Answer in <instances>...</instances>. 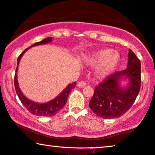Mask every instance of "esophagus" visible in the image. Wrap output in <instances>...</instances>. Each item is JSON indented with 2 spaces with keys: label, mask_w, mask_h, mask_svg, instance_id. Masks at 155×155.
I'll use <instances>...</instances> for the list:
<instances>
[{
  "label": "esophagus",
  "mask_w": 155,
  "mask_h": 155,
  "mask_svg": "<svg viewBox=\"0 0 155 155\" xmlns=\"http://www.w3.org/2000/svg\"><path fill=\"white\" fill-rule=\"evenodd\" d=\"M86 86V83L84 81H81V82L78 83V87L79 88H83Z\"/></svg>",
  "instance_id": "obj_1"
}]
</instances>
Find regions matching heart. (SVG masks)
<instances>
[{"label":"heart","mask_w":155,"mask_h":155,"mask_svg":"<svg viewBox=\"0 0 155 155\" xmlns=\"http://www.w3.org/2000/svg\"><path fill=\"white\" fill-rule=\"evenodd\" d=\"M83 63L87 66H96L94 75L98 80H103L111 74L120 62V55L116 51L104 48L85 54Z\"/></svg>","instance_id":"1"}]
</instances>
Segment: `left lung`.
I'll list each match as a JSON object with an SVG mask.
<instances>
[{
  "instance_id": "left-lung-1",
  "label": "left lung",
  "mask_w": 155,
  "mask_h": 155,
  "mask_svg": "<svg viewBox=\"0 0 155 155\" xmlns=\"http://www.w3.org/2000/svg\"><path fill=\"white\" fill-rule=\"evenodd\" d=\"M123 81H127L125 85ZM141 61L132 50L128 53L127 68L111 75L95 88L89 102L94 113L102 118H115L129 110L141 87Z\"/></svg>"
}]
</instances>
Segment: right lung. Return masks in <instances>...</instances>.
Masks as SVG:
<instances>
[{
    "label": "right lung",
    "mask_w": 155,
    "mask_h": 155,
    "mask_svg": "<svg viewBox=\"0 0 155 155\" xmlns=\"http://www.w3.org/2000/svg\"><path fill=\"white\" fill-rule=\"evenodd\" d=\"M52 39L53 37H47L41 41L35 43L32 46H30L28 48H26L24 51L21 53L17 59V67L16 69V73H17L18 65H19V62L21 58L23 55L26 51L30 48L39 46V45H44L47 44L49 43L52 42ZM76 82H73L72 84H69L67 85L65 89H64L60 94H59L58 96H56L54 99L51 100L48 102H42V103H39V102H35L28 98L27 97L24 96L22 91H21L19 85H18V79H17V73H15V76H14V86H15L16 92L17 94L18 98L20 99L21 102L22 104L25 106V107L28 109L30 112L33 114V115H36L39 116H53L56 115L61 109L64 107L65 104L67 102L68 97L69 96V94L71 91L75 87Z\"/></svg>",
    "instance_id": "obj_1"
}]
</instances>
